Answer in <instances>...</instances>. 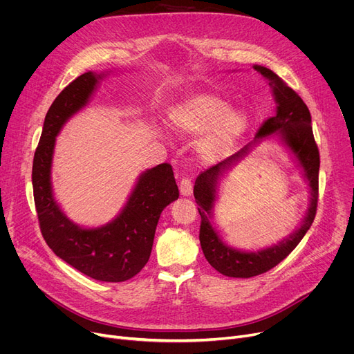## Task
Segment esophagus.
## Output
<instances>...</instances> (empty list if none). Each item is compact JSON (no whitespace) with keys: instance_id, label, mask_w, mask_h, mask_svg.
<instances>
[{"instance_id":"esophagus-1","label":"esophagus","mask_w":354,"mask_h":354,"mask_svg":"<svg viewBox=\"0 0 354 354\" xmlns=\"http://www.w3.org/2000/svg\"><path fill=\"white\" fill-rule=\"evenodd\" d=\"M179 189L183 196H189L192 194V180L189 178H182L179 182Z\"/></svg>"}]
</instances>
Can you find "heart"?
<instances>
[{
	"label": "heart",
	"mask_w": 354,
	"mask_h": 354,
	"mask_svg": "<svg viewBox=\"0 0 354 354\" xmlns=\"http://www.w3.org/2000/svg\"><path fill=\"white\" fill-rule=\"evenodd\" d=\"M169 124L179 135H203L199 147L207 156H219L244 133L248 118L215 95H198L176 104L169 111Z\"/></svg>",
	"instance_id": "obj_1"
}]
</instances>
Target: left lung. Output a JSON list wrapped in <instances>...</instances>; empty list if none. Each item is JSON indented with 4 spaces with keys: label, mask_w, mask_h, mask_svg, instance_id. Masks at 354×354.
I'll use <instances>...</instances> for the list:
<instances>
[{
    "label": "left lung",
    "mask_w": 354,
    "mask_h": 354,
    "mask_svg": "<svg viewBox=\"0 0 354 354\" xmlns=\"http://www.w3.org/2000/svg\"><path fill=\"white\" fill-rule=\"evenodd\" d=\"M257 71L270 80L274 97L277 102V113L268 118L261 127L258 129L255 140L263 137L277 134L290 147L293 154L304 167V171L309 180L312 191V201L308 215L301 228L288 239L274 248L257 253L238 252L221 243L220 237L212 227L210 216L213 202L216 197V185L221 174L229 169V166L238 158L243 157L252 143L225 160L208 167L198 175L194 187V196L198 203V211L201 215L199 241L203 255L208 263L221 274L235 278H250L270 271L300 244V241L310 230L317 212L319 202V169H320V153L317 143L314 140L310 110L297 93L290 88L274 71L263 66H254Z\"/></svg>",
    "instance_id": "1"
}]
</instances>
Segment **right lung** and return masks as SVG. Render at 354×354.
Here are the masks:
<instances>
[{
	"mask_svg": "<svg viewBox=\"0 0 354 354\" xmlns=\"http://www.w3.org/2000/svg\"><path fill=\"white\" fill-rule=\"evenodd\" d=\"M102 76L91 71L73 80L50 106L32 162V191L39 224L47 245L63 261L87 277L122 283L135 277L151 257L159 216L179 196L172 166L160 163L139 176L119 216L100 228H80L62 212L51 189L55 136L86 106Z\"/></svg>",
	"mask_w": 354,
	"mask_h": 354,
	"instance_id": "add662e5",
	"label": "right lung"
}]
</instances>
